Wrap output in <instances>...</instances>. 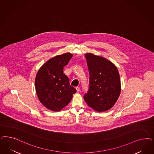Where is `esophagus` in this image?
I'll return each instance as SVG.
<instances>
[{"mask_svg":"<svg viewBox=\"0 0 154 154\" xmlns=\"http://www.w3.org/2000/svg\"><path fill=\"white\" fill-rule=\"evenodd\" d=\"M76 91H77V92H79L80 88L79 87H76Z\"/></svg>","mask_w":154,"mask_h":154,"instance_id":"1","label":"esophagus"}]
</instances>
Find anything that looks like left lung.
<instances>
[{
	"label": "left lung",
	"instance_id": "1",
	"mask_svg": "<svg viewBox=\"0 0 154 154\" xmlns=\"http://www.w3.org/2000/svg\"><path fill=\"white\" fill-rule=\"evenodd\" d=\"M89 73V89L84 96L86 103L96 112L113 106L121 93L119 72L109 60L92 53L85 54Z\"/></svg>",
	"mask_w": 154,
	"mask_h": 154
}]
</instances>
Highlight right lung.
Here are the masks:
<instances>
[{"label":"right lung","instance_id":"1","mask_svg":"<svg viewBox=\"0 0 154 154\" xmlns=\"http://www.w3.org/2000/svg\"><path fill=\"white\" fill-rule=\"evenodd\" d=\"M72 54L67 53L48 60L38 71L35 79L36 94L40 102L46 108L60 111L69 104L76 90L69 84L63 73Z\"/></svg>","mask_w":154,"mask_h":154}]
</instances>
